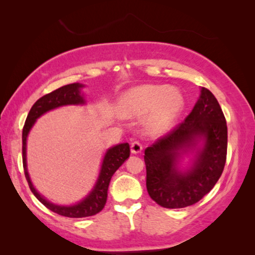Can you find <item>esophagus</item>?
Instances as JSON below:
<instances>
[{
    "mask_svg": "<svg viewBox=\"0 0 255 255\" xmlns=\"http://www.w3.org/2000/svg\"><path fill=\"white\" fill-rule=\"evenodd\" d=\"M142 151V145L141 142L139 140H134L133 142L131 144V152L133 153V154H138V153H140Z\"/></svg>",
    "mask_w": 255,
    "mask_h": 255,
    "instance_id": "1",
    "label": "esophagus"
}]
</instances>
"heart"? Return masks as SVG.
Listing matches in <instances>:
<instances>
[{
    "instance_id": "obj_1",
    "label": "heart",
    "mask_w": 255,
    "mask_h": 255,
    "mask_svg": "<svg viewBox=\"0 0 255 255\" xmlns=\"http://www.w3.org/2000/svg\"><path fill=\"white\" fill-rule=\"evenodd\" d=\"M183 106L179 92L167 86L145 85L124 93L118 101V111L128 118H140L149 114L145 121L149 134H161L172 127Z\"/></svg>"
}]
</instances>
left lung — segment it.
I'll return each mask as SVG.
<instances>
[{
  "instance_id": "8db88e82",
  "label": "left lung",
  "mask_w": 255,
  "mask_h": 255,
  "mask_svg": "<svg viewBox=\"0 0 255 255\" xmlns=\"http://www.w3.org/2000/svg\"><path fill=\"white\" fill-rule=\"evenodd\" d=\"M205 140L194 166L186 173L176 169L180 150ZM228 127L218 101L202 88L200 100L182 123L145 149L146 188L160 207L180 209L197 203L217 183L226 162Z\"/></svg>"
}]
</instances>
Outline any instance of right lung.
<instances>
[{
  "instance_id": "1",
  "label": "right lung",
  "mask_w": 255,
  "mask_h": 255,
  "mask_svg": "<svg viewBox=\"0 0 255 255\" xmlns=\"http://www.w3.org/2000/svg\"><path fill=\"white\" fill-rule=\"evenodd\" d=\"M82 85L80 83H71V85H66L64 87L53 90L52 93H48L43 97H40L36 103L33 104L31 110L27 114L25 124L23 128L22 133V141H23V168L24 174H25V179L29 183V187L32 191L34 196L39 200L47 209L55 214L64 216V217L69 218H83L94 216L102 210L104 205L107 203L108 197V188H109L110 180L115 172L123 165V162L130 156V145L128 142L120 144L111 147L107 152L106 156L103 159L102 168L99 176V180L94 187L92 193L87 196L85 200L80 202V203L72 205V207H60V205L52 204L47 202L44 197H41L37 190L34 189L32 183H31L29 173L26 169V137L29 131L32 128L34 122L41 115L47 113L55 108L61 106H67V104H82L85 103V100L80 93V88H82Z\"/></svg>"
}]
</instances>
